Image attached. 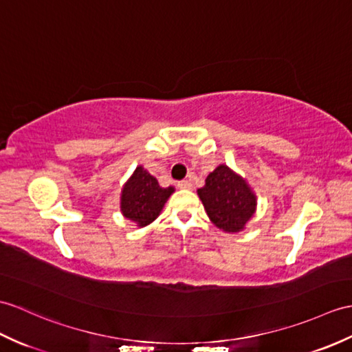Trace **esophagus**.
<instances>
[{"label": "esophagus", "instance_id": "1", "mask_svg": "<svg viewBox=\"0 0 352 352\" xmlns=\"http://www.w3.org/2000/svg\"><path fill=\"white\" fill-rule=\"evenodd\" d=\"M178 187H179V189L190 190L193 186H192V183H190V179H182V182H178Z\"/></svg>", "mask_w": 352, "mask_h": 352}]
</instances>
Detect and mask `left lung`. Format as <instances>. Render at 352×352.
<instances>
[{
  "label": "left lung",
  "instance_id": "1",
  "mask_svg": "<svg viewBox=\"0 0 352 352\" xmlns=\"http://www.w3.org/2000/svg\"><path fill=\"white\" fill-rule=\"evenodd\" d=\"M198 195L211 222L226 232L241 231L255 213V195L241 177L225 165L217 166L207 177Z\"/></svg>",
  "mask_w": 352,
  "mask_h": 352
}]
</instances>
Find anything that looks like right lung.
Listing matches in <instances>:
<instances>
[{"label":"right lung","instance_id":"obj_1","mask_svg":"<svg viewBox=\"0 0 352 352\" xmlns=\"http://www.w3.org/2000/svg\"><path fill=\"white\" fill-rule=\"evenodd\" d=\"M174 187H160L157 179L139 166L121 195V211L139 226L151 223L159 216Z\"/></svg>","mask_w":352,"mask_h":352}]
</instances>
